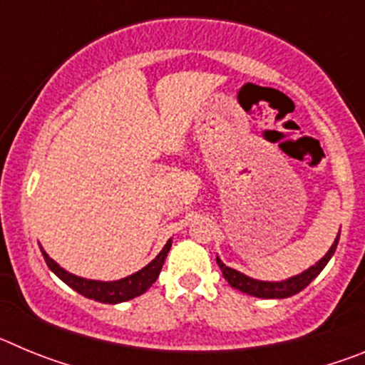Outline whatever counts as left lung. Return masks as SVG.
Returning <instances> with one entry per match:
<instances>
[{"label": "left lung", "mask_w": 365, "mask_h": 365, "mask_svg": "<svg viewBox=\"0 0 365 365\" xmlns=\"http://www.w3.org/2000/svg\"><path fill=\"white\" fill-rule=\"evenodd\" d=\"M338 240H340V232H338L336 240H334V243L331 245L327 254H325V256L316 263V265L309 267V269L303 270L302 274H296V276L283 279V282H261V279L248 278V276L241 274L240 270L230 269V267L225 265L219 257H215V261H217L219 269L222 270V276H225V279L230 283V287L245 292V294L256 296V298H267V299L291 298V296L298 294L299 291H303V289H305V287H307L309 283H311L312 279H314L322 270H324V267L327 265L329 259L333 257L334 250H336Z\"/></svg>", "instance_id": "8db88e82"}]
</instances>
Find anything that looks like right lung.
Returning <instances> with one entry per match:
<instances>
[{
    "label": "right lung",
    "mask_w": 365,
    "mask_h": 365,
    "mask_svg": "<svg viewBox=\"0 0 365 365\" xmlns=\"http://www.w3.org/2000/svg\"><path fill=\"white\" fill-rule=\"evenodd\" d=\"M170 248H172V240H168V243L164 245L163 250L157 254V257H155L151 263H148L144 269L131 274L128 278L117 279V282H96V279L80 278V276H74V274L67 272L66 269H62V267L58 265L56 261L51 259L49 254L45 252L43 248H41V254H43V259L45 263H47V267H49L63 283H67L71 289H74V291L78 292V294L86 296V298L89 299H95V302L100 303H122L144 294V292L153 285L155 279L159 278L160 269H163L164 259H166Z\"/></svg>",
    "instance_id": "add662e5"
}]
</instances>
